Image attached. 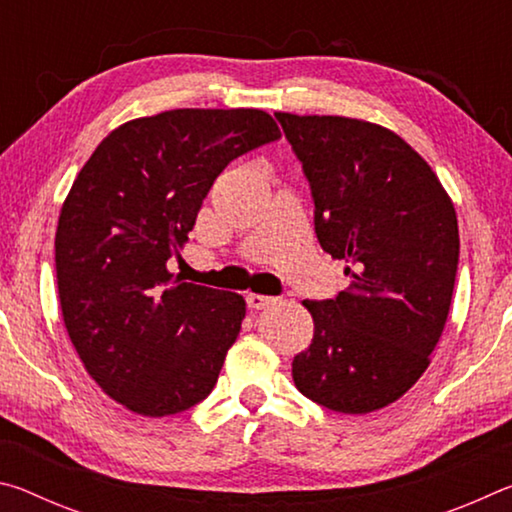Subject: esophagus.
Instances as JSON below:
<instances>
[{
  "label": "esophagus",
  "mask_w": 512,
  "mask_h": 512,
  "mask_svg": "<svg viewBox=\"0 0 512 512\" xmlns=\"http://www.w3.org/2000/svg\"><path fill=\"white\" fill-rule=\"evenodd\" d=\"M246 302L250 309H266L268 305H273L275 298L271 296H262V293H248L246 296Z\"/></svg>",
  "instance_id": "esophagus-1"
}]
</instances>
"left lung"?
<instances>
[{
	"label": "left lung",
	"instance_id": "8db88e82",
	"mask_svg": "<svg viewBox=\"0 0 512 512\" xmlns=\"http://www.w3.org/2000/svg\"><path fill=\"white\" fill-rule=\"evenodd\" d=\"M314 196L316 237L350 287L305 300L314 339L293 359L298 391L363 415L409 391L452 305L458 221L433 169L400 135L363 119L275 112Z\"/></svg>",
	"mask_w": 512,
	"mask_h": 512
}]
</instances>
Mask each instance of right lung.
I'll list each match as a JSON object with an SVG mask.
<instances>
[{"label": "right lung", "mask_w": 512, "mask_h": 512, "mask_svg": "<svg viewBox=\"0 0 512 512\" xmlns=\"http://www.w3.org/2000/svg\"><path fill=\"white\" fill-rule=\"evenodd\" d=\"M280 135L257 108L167 110L115 128L76 176L56 230L60 309L88 375L128 411L162 418L212 393L246 300L167 262L216 176Z\"/></svg>", "instance_id": "1"}]
</instances>
